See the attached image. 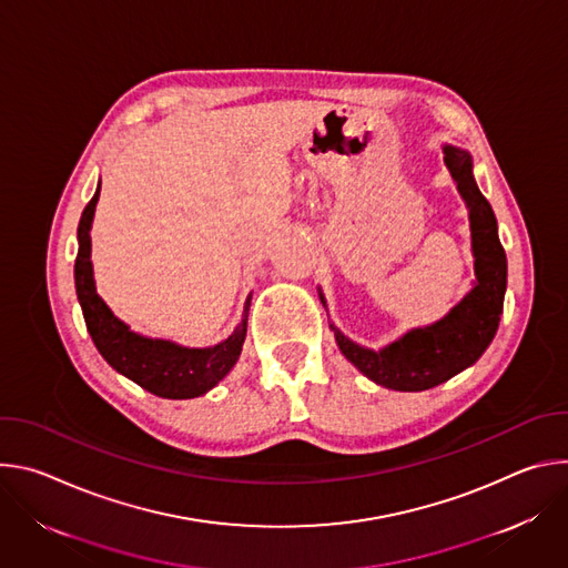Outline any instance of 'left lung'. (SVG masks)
I'll return each mask as SVG.
<instances>
[{"mask_svg": "<svg viewBox=\"0 0 568 568\" xmlns=\"http://www.w3.org/2000/svg\"><path fill=\"white\" fill-rule=\"evenodd\" d=\"M443 161L467 206L474 256L471 290L438 321L412 328L373 351L346 337L335 323L331 331L344 357L368 379L393 390H427L469 368L497 335L508 285V261L490 202L474 180L471 154L443 143ZM326 307V296L318 292Z\"/></svg>", "mask_w": 568, "mask_h": 568, "instance_id": "obj_1", "label": "left lung"}]
</instances>
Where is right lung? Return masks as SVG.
<instances>
[{
    "label": "right lung",
    "mask_w": 568,
    "mask_h": 568,
    "mask_svg": "<svg viewBox=\"0 0 568 568\" xmlns=\"http://www.w3.org/2000/svg\"><path fill=\"white\" fill-rule=\"evenodd\" d=\"M101 195V182L80 215L78 224V256L73 265L75 294L83 307L88 333L103 359L121 375L139 384L141 388L169 399H191L204 395L220 384L235 366L242 344L247 337V316L252 307V294L242 307V318L233 333L215 346L191 348L171 339L145 337L121 321L97 292L94 265H92V222Z\"/></svg>",
    "instance_id": "obj_1"
}]
</instances>
